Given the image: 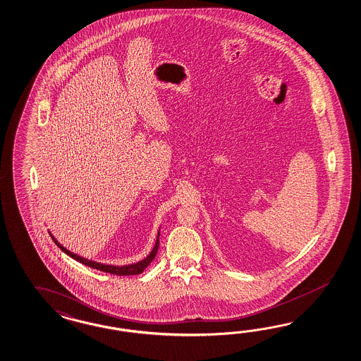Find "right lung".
Here are the masks:
<instances>
[{"instance_id":"obj_1","label":"right lung","mask_w":361,"mask_h":361,"mask_svg":"<svg viewBox=\"0 0 361 361\" xmlns=\"http://www.w3.org/2000/svg\"><path fill=\"white\" fill-rule=\"evenodd\" d=\"M51 235L52 240L55 242V244L58 245L59 248H60L64 254L68 255V256H71L72 259H75L78 263L88 265L90 268H93V269H98V271H102V272L111 273V274H117V276H131V274H139V273L143 272L147 267L151 264V262L155 259L156 252H157V248H159V233H157V239H156L155 245H154L152 251L149 252V255L147 256L146 259H143V260H140V262H137V263L118 267V265L97 263V262L88 260V259H85V257H81V256H78V255L73 254V252L68 251L66 247H63L61 244L59 243L58 240L54 238V235Z\"/></svg>"}]
</instances>
